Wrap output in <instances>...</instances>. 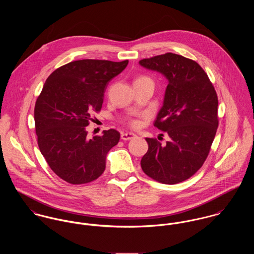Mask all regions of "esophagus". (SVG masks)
I'll use <instances>...</instances> for the list:
<instances>
[{
	"label": "esophagus",
	"mask_w": 254,
	"mask_h": 254,
	"mask_svg": "<svg viewBox=\"0 0 254 254\" xmlns=\"http://www.w3.org/2000/svg\"><path fill=\"white\" fill-rule=\"evenodd\" d=\"M135 137H136V135L134 133H131V132H126V133L121 134V139L123 141H129V140H131Z\"/></svg>",
	"instance_id": "esophagus-1"
}]
</instances>
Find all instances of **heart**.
<instances>
[{
    "label": "heart",
    "mask_w": 254,
    "mask_h": 254,
    "mask_svg": "<svg viewBox=\"0 0 254 254\" xmlns=\"http://www.w3.org/2000/svg\"><path fill=\"white\" fill-rule=\"evenodd\" d=\"M144 79H149V78L146 77V76H140L136 80H144ZM128 124L132 128H139L140 125H141V121L137 118H130V119H128Z\"/></svg>",
    "instance_id": "1"
}]
</instances>
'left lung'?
<instances>
[{
  "label": "left lung",
  "mask_w": 254,
  "mask_h": 254,
  "mask_svg": "<svg viewBox=\"0 0 254 254\" xmlns=\"http://www.w3.org/2000/svg\"><path fill=\"white\" fill-rule=\"evenodd\" d=\"M140 64L168 80L153 124L170 138L165 145L145 138L148 149L141 166L151 179L174 185L190 178L208 156L219 124L217 94L202 67L180 55L166 53Z\"/></svg>",
  "instance_id": "obj_1"
}]
</instances>
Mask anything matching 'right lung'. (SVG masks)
<instances>
[{"label":"right lung","instance_id":"add662e5","mask_svg":"<svg viewBox=\"0 0 254 254\" xmlns=\"http://www.w3.org/2000/svg\"><path fill=\"white\" fill-rule=\"evenodd\" d=\"M128 63L75 61L47 78L34 109L37 142L50 168L64 181L87 184L104 173L107 154L120 133L109 129L89 139L86 127L92 114L101 111L109 81Z\"/></svg>","mask_w":254,"mask_h":254}]
</instances>
